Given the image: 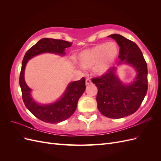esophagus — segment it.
Returning a JSON list of instances; mask_svg holds the SVG:
<instances>
[{
	"instance_id": "obj_1",
	"label": "esophagus",
	"mask_w": 161,
	"mask_h": 161,
	"mask_svg": "<svg viewBox=\"0 0 161 161\" xmlns=\"http://www.w3.org/2000/svg\"><path fill=\"white\" fill-rule=\"evenodd\" d=\"M85 82H86V85H90L92 83V81L90 79H86Z\"/></svg>"
}]
</instances>
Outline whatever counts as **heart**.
I'll use <instances>...</instances> for the list:
<instances>
[{"label":"heart","mask_w":161,"mask_h":161,"mask_svg":"<svg viewBox=\"0 0 161 161\" xmlns=\"http://www.w3.org/2000/svg\"><path fill=\"white\" fill-rule=\"evenodd\" d=\"M118 53L119 47L115 42L101 43L81 52L78 60L84 68L94 67V72L100 75L108 71Z\"/></svg>","instance_id":"1"}]
</instances>
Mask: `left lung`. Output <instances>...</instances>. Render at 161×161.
<instances>
[{
	"label": "left lung",
	"instance_id": "1",
	"mask_svg": "<svg viewBox=\"0 0 161 161\" xmlns=\"http://www.w3.org/2000/svg\"><path fill=\"white\" fill-rule=\"evenodd\" d=\"M119 46V62L125 61L137 71V76L130 85H123L115 75V67L105 74L91 79L98 89L97 108L105 117L119 119L132 114L138 109L148 90L147 64L139 47L119 34L108 36Z\"/></svg>",
	"mask_w": 161,
	"mask_h": 161
}]
</instances>
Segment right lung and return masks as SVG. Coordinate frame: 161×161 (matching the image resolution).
<instances>
[{"mask_svg":"<svg viewBox=\"0 0 161 161\" xmlns=\"http://www.w3.org/2000/svg\"><path fill=\"white\" fill-rule=\"evenodd\" d=\"M72 42L52 38H43L36 44L29 49L24 56L19 76L22 98L26 108L36 118L44 122L56 124L69 119L75 111L77 103L83 93L86 86L85 79L82 77L79 80L72 82L62 98L54 103L40 105L36 103L31 97V89L26 85L24 79V71L28 60L33 56L44 52H50L64 55V49L70 47Z\"/></svg>","mask_w":161,"mask_h":161,"instance_id":"right-lung-1","label":"right lung"}]
</instances>
